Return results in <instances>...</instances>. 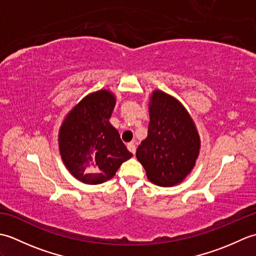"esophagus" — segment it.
Listing matches in <instances>:
<instances>
[{
  "instance_id": "34e87169",
  "label": "esophagus",
  "mask_w": 256,
  "mask_h": 256,
  "mask_svg": "<svg viewBox=\"0 0 256 256\" xmlns=\"http://www.w3.org/2000/svg\"><path fill=\"white\" fill-rule=\"evenodd\" d=\"M128 150L131 152L132 154H135V152H136V146H135V144L133 143V142H131V143H128Z\"/></svg>"
}]
</instances>
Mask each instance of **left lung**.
Segmentation results:
<instances>
[{
	"instance_id": "obj_1",
	"label": "left lung",
	"mask_w": 256,
	"mask_h": 256,
	"mask_svg": "<svg viewBox=\"0 0 256 256\" xmlns=\"http://www.w3.org/2000/svg\"><path fill=\"white\" fill-rule=\"evenodd\" d=\"M199 150V134L186 108L174 96L155 90L148 138L136 150L148 180L160 187L180 184L192 170Z\"/></svg>"
}]
</instances>
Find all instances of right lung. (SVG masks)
<instances>
[{
    "label": "right lung",
    "mask_w": 256,
    "mask_h": 256,
    "mask_svg": "<svg viewBox=\"0 0 256 256\" xmlns=\"http://www.w3.org/2000/svg\"><path fill=\"white\" fill-rule=\"evenodd\" d=\"M111 91L99 90L84 96L59 130V150L64 164L78 180L89 184L110 180L132 153L108 118L116 106Z\"/></svg>",
    "instance_id": "add662e5"
}]
</instances>
